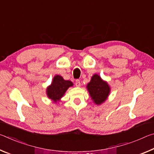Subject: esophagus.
I'll list each match as a JSON object with an SVG mask.
<instances>
[{"mask_svg":"<svg viewBox=\"0 0 154 154\" xmlns=\"http://www.w3.org/2000/svg\"><path fill=\"white\" fill-rule=\"evenodd\" d=\"M75 85H76L77 87H79L81 85V83H80V81L79 79H77L75 80Z\"/></svg>","mask_w":154,"mask_h":154,"instance_id":"esophagus-1","label":"esophagus"}]
</instances>
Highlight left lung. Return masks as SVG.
<instances>
[{
  "instance_id": "8db88e82",
  "label": "left lung",
  "mask_w": 154,
  "mask_h": 154,
  "mask_svg": "<svg viewBox=\"0 0 154 154\" xmlns=\"http://www.w3.org/2000/svg\"><path fill=\"white\" fill-rule=\"evenodd\" d=\"M87 89L93 102L98 105L105 102L111 90L107 82L103 81L97 74L92 77L90 83L87 85Z\"/></svg>"
}]
</instances>
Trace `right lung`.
Wrapping results in <instances>:
<instances>
[{"label":"right lung","mask_w":154,"mask_h":154,"mask_svg":"<svg viewBox=\"0 0 154 154\" xmlns=\"http://www.w3.org/2000/svg\"><path fill=\"white\" fill-rule=\"evenodd\" d=\"M73 85L71 81L64 80L60 75H57L54 77L51 85L47 88V95L54 102L56 103L64 95L68 88Z\"/></svg>","instance_id":"add662e5"}]
</instances>
